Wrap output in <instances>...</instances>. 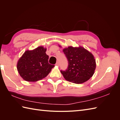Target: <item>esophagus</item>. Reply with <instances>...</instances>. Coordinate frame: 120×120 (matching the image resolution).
I'll return each mask as SVG.
<instances>
[{
  "label": "esophagus",
  "mask_w": 120,
  "mask_h": 120,
  "mask_svg": "<svg viewBox=\"0 0 120 120\" xmlns=\"http://www.w3.org/2000/svg\"><path fill=\"white\" fill-rule=\"evenodd\" d=\"M56 66H59V63H58V62H57V63L56 64Z\"/></svg>",
  "instance_id": "obj_1"
}]
</instances>
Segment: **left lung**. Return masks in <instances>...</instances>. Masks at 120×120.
Instances as JSON below:
<instances>
[{"instance_id":"1","label":"left lung","mask_w":120,"mask_h":120,"mask_svg":"<svg viewBox=\"0 0 120 120\" xmlns=\"http://www.w3.org/2000/svg\"><path fill=\"white\" fill-rule=\"evenodd\" d=\"M68 60L66 71L60 70L64 78L70 82L82 83L91 78L96 67L93 54L82 47L69 46L63 49Z\"/></svg>"}]
</instances>
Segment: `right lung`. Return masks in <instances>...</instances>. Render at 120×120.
<instances>
[{"label":"right lung","mask_w":120,"mask_h":120,"mask_svg":"<svg viewBox=\"0 0 120 120\" xmlns=\"http://www.w3.org/2000/svg\"><path fill=\"white\" fill-rule=\"evenodd\" d=\"M46 49L39 46L32 50H26L17 64V71L25 81L36 82L46 77L54 66L49 63Z\"/></svg>","instance_id":"right-lung-1"}]
</instances>
